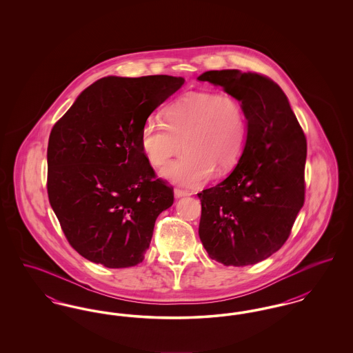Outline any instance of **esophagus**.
<instances>
[{
	"mask_svg": "<svg viewBox=\"0 0 353 353\" xmlns=\"http://www.w3.org/2000/svg\"><path fill=\"white\" fill-rule=\"evenodd\" d=\"M185 196H189L188 190H183V189H179V188L174 189V197L176 199H181V197H185Z\"/></svg>",
	"mask_w": 353,
	"mask_h": 353,
	"instance_id": "34e87169",
	"label": "esophagus"
}]
</instances>
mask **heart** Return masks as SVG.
<instances>
[{
    "instance_id": "b5f03b06",
    "label": "heart",
    "mask_w": 353,
    "mask_h": 353,
    "mask_svg": "<svg viewBox=\"0 0 353 353\" xmlns=\"http://www.w3.org/2000/svg\"><path fill=\"white\" fill-rule=\"evenodd\" d=\"M165 123L150 119L140 132L141 151L161 176L184 186H200L214 173L230 169L241 157L248 121L242 103L230 94L192 91L172 101L164 111Z\"/></svg>"
}]
</instances>
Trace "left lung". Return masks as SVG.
<instances>
[{
	"instance_id": "left-lung-1",
	"label": "left lung",
	"mask_w": 353,
	"mask_h": 353,
	"mask_svg": "<svg viewBox=\"0 0 353 353\" xmlns=\"http://www.w3.org/2000/svg\"><path fill=\"white\" fill-rule=\"evenodd\" d=\"M242 103L248 139L233 172L199 193V234L209 256L225 266L258 263L278 252L304 202L307 141L282 88L241 70L197 78Z\"/></svg>"
}]
</instances>
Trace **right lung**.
<instances>
[{
  "label": "right lung",
  "instance_id": "add662e5",
  "mask_svg": "<svg viewBox=\"0 0 353 353\" xmlns=\"http://www.w3.org/2000/svg\"><path fill=\"white\" fill-rule=\"evenodd\" d=\"M184 82L170 75L104 77L52 127L49 201L70 245L85 259L108 269L143 262L173 189L156 179L140 132Z\"/></svg>",
  "mask_w": 353,
  "mask_h": 353
}]
</instances>
